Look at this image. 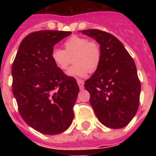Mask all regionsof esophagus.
Listing matches in <instances>:
<instances>
[{
  "label": "esophagus",
  "mask_w": 156,
  "mask_h": 156,
  "mask_svg": "<svg viewBox=\"0 0 156 156\" xmlns=\"http://www.w3.org/2000/svg\"><path fill=\"white\" fill-rule=\"evenodd\" d=\"M77 83H78V87H79V88H80L81 90H82V89H83V87H84V83H83V81L78 80L77 81Z\"/></svg>",
  "instance_id": "esophagus-1"
}]
</instances>
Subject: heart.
<instances>
[{"label": "heart", "mask_w": 156, "mask_h": 156, "mask_svg": "<svg viewBox=\"0 0 156 156\" xmlns=\"http://www.w3.org/2000/svg\"><path fill=\"white\" fill-rule=\"evenodd\" d=\"M65 50L54 48L51 59L54 65L65 71L68 69L73 56L72 66L67 72L69 77L85 78L88 72H95L101 61V49L97 43L89 41L88 39L73 35L65 42Z\"/></svg>", "instance_id": "1"}]
</instances>
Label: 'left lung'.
<instances>
[{
	"label": "left lung",
	"mask_w": 156,
	"mask_h": 156,
	"mask_svg": "<svg viewBox=\"0 0 156 156\" xmlns=\"http://www.w3.org/2000/svg\"><path fill=\"white\" fill-rule=\"evenodd\" d=\"M95 39L101 49V61L95 73L85 82L90 104L98 120L112 129L126 126L139 106L141 83L134 61L114 35L96 29L82 30Z\"/></svg>",
	"instance_id": "left-lung-1"
}]
</instances>
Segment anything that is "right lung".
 Instances as JSON below:
<instances>
[{
    "label": "right lung",
    "mask_w": 156,
    "mask_h": 156,
    "mask_svg": "<svg viewBox=\"0 0 156 156\" xmlns=\"http://www.w3.org/2000/svg\"><path fill=\"white\" fill-rule=\"evenodd\" d=\"M70 31L39 30L21 42L12 66L13 94L21 116L44 134H58L69 127L79 87L73 77L51 59L54 45Z\"/></svg>",
    "instance_id": "add662e5"
}]
</instances>
